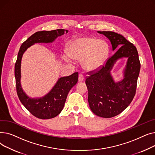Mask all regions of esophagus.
<instances>
[{"label":"esophagus","mask_w":155,"mask_h":155,"mask_svg":"<svg viewBox=\"0 0 155 155\" xmlns=\"http://www.w3.org/2000/svg\"><path fill=\"white\" fill-rule=\"evenodd\" d=\"M84 80V76L82 74H79V75H78V82H83Z\"/></svg>","instance_id":"esophagus-1"}]
</instances>
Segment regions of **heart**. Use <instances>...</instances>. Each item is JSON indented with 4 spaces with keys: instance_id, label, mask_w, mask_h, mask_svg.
I'll return each instance as SVG.
<instances>
[{
    "instance_id": "heart-1",
    "label": "heart",
    "mask_w": 155,
    "mask_h": 155,
    "mask_svg": "<svg viewBox=\"0 0 155 155\" xmlns=\"http://www.w3.org/2000/svg\"><path fill=\"white\" fill-rule=\"evenodd\" d=\"M67 53L64 57L67 60H82V68L93 72L103 66L109 54V47L103 40L85 36L71 40L68 45Z\"/></svg>"
}]
</instances>
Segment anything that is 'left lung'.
<instances>
[{"instance_id":"8db88e82","label":"left lung","mask_w":155,"mask_h":155,"mask_svg":"<svg viewBox=\"0 0 155 155\" xmlns=\"http://www.w3.org/2000/svg\"><path fill=\"white\" fill-rule=\"evenodd\" d=\"M106 36L112 45V51L117 50L99 71L86 78L88 102L95 115L104 118L114 117L132 102L136 94L141 64L136 48L123 36L112 31H97ZM127 58L124 70V78L116 82L111 70L117 61Z\"/></svg>"}]
</instances>
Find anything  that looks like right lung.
Wrapping results in <instances>:
<instances>
[{
    "label": "right lung",
    "instance_id": "add662e5",
    "mask_svg": "<svg viewBox=\"0 0 155 155\" xmlns=\"http://www.w3.org/2000/svg\"><path fill=\"white\" fill-rule=\"evenodd\" d=\"M68 30L56 29L35 32L21 46L17 61L15 64L16 90L22 105L32 115L41 119H51L58 116L64 107L67 97L71 88L78 82V73L75 72L68 77L58 78L51 91L43 97L31 98L23 91L21 84V67L22 55L27 49L35 43H51L58 36L67 33Z\"/></svg>",
    "mask_w": 155,
    "mask_h": 155
}]
</instances>
